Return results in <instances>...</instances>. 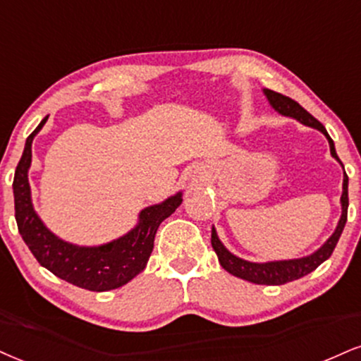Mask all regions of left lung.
<instances>
[{
  "label": "left lung",
  "mask_w": 361,
  "mask_h": 361,
  "mask_svg": "<svg viewBox=\"0 0 361 361\" xmlns=\"http://www.w3.org/2000/svg\"><path fill=\"white\" fill-rule=\"evenodd\" d=\"M267 95L269 102L272 104L276 111H279L281 114L294 117L299 123L311 126V128L318 129L328 137L329 149H331L333 158H338L336 151H334L333 139L329 137V134L324 129V126L319 123L318 119H314L310 112L302 109L301 106L296 101H293L290 97H286L279 92H274V90H264ZM341 163V161H340ZM341 219L338 222V227L334 230V233L328 238V242L318 252H314L312 255H307V257L302 259H294V260H279V262H266V264H255V262H247V260H242L235 257L233 254L225 249L222 242L216 237L215 228H212V247H214L216 257L220 260V266H222L225 271L230 272V274L240 277V279H245L249 282H254V284H266V286H281L286 284V282L296 281L299 277L310 274V272L314 271L316 267L321 266L324 260L329 259V255L333 254L334 247H336L338 240H340V235L345 228L346 219H348V176L345 173V180H343V195H341Z\"/></svg>",
  "instance_id": "left-lung-1"
}]
</instances>
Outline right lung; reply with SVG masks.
I'll list each match as a JSON object with an SVG mask.
<instances>
[{
	"label": "right lung",
	"mask_w": 361,
	"mask_h": 361,
	"mask_svg": "<svg viewBox=\"0 0 361 361\" xmlns=\"http://www.w3.org/2000/svg\"><path fill=\"white\" fill-rule=\"evenodd\" d=\"M45 123L47 117L27 137V145L13 180L15 219L20 235L38 264L60 279L94 293L121 288L146 267L147 259L153 252L156 230L180 207L181 193L159 205L145 208L139 215L137 227L111 244L77 247L60 240L42 224L30 198L28 168L32 163V141Z\"/></svg>",
	"instance_id": "obj_1"
}]
</instances>
